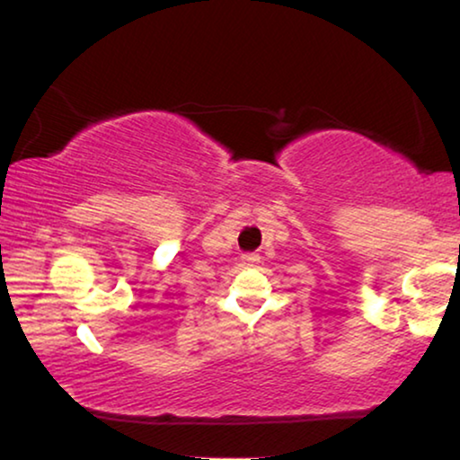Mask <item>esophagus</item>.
Masks as SVG:
<instances>
[{
    "label": "esophagus",
    "mask_w": 460,
    "mask_h": 460,
    "mask_svg": "<svg viewBox=\"0 0 460 460\" xmlns=\"http://www.w3.org/2000/svg\"><path fill=\"white\" fill-rule=\"evenodd\" d=\"M241 260H243L244 266H255V263L260 261V255H255V253H244V255L241 257Z\"/></svg>",
    "instance_id": "obj_1"
}]
</instances>
